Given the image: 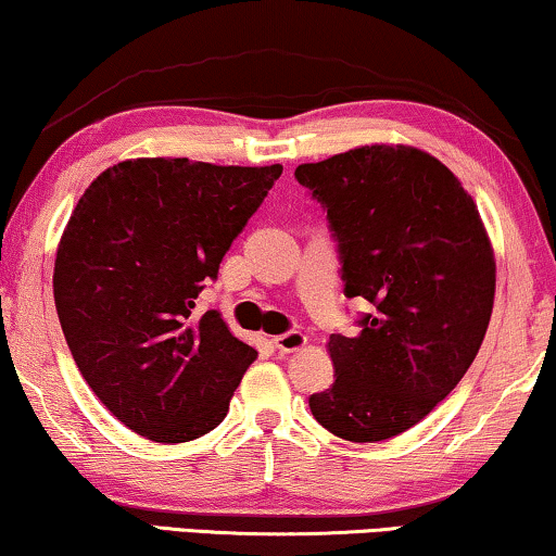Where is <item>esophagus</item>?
<instances>
[{
  "label": "esophagus",
  "instance_id": "esophagus-1",
  "mask_svg": "<svg viewBox=\"0 0 556 556\" xmlns=\"http://www.w3.org/2000/svg\"><path fill=\"white\" fill-rule=\"evenodd\" d=\"M307 345V338L300 330H289V332H281L275 338V348L279 353H296V350H302Z\"/></svg>",
  "mask_w": 556,
  "mask_h": 556
}]
</instances>
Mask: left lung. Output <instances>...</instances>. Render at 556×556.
I'll return each instance as SVG.
<instances>
[{"mask_svg":"<svg viewBox=\"0 0 556 556\" xmlns=\"http://www.w3.org/2000/svg\"><path fill=\"white\" fill-rule=\"evenodd\" d=\"M327 211L345 296L372 309L330 334L334 382L309 395L327 431L375 443L408 431L458 386L486 334L496 264L479 208L441 161L363 146L296 166Z\"/></svg>","mask_w":556,"mask_h":556,"instance_id":"8db88e82","label":"left lung"}]
</instances>
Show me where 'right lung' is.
<instances>
[{
    "label": "right lung",
    "mask_w": 556,
    "mask_h": 556,
    "mask_svg": "<svg viewBox=\"0 0 556 556\" xmlns=\"http://www.w3.org/2000/svg\"><path fill=\"white\" fill-rule=\"evenodd\" d=\"M279 176V163L136 159L77 201L54 260L58 317L85 382L138 435L186 443L229 413L256 350L193 307Z\"/></svg>",
    "instance_id": "right-lung-1"
}]
</instances>
